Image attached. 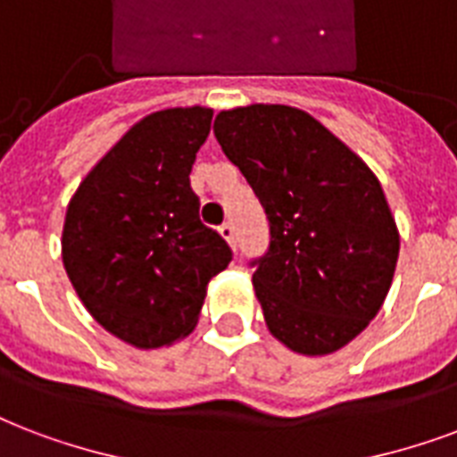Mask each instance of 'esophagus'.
Wrapping results in <instances>:
<instances>
[{
    "mask_svg": "<svg viewBox=\"0 0 457 457\" xmlns=\"http://www.w3.org/2000/svg\"><path fill=\"white\" fill-rule=\"evenodd\" d=\"M218 232H220V237L225 239V242L235 244V225H232V222H222Z\"/></svg>",
    "mask_w": 457,
    "mask_h": 457,
    "instance_id": "obj_1",
    "label": "esophagus"
}]
</instances>
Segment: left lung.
Listing matches in <instances>:
<instances>
[{
    "label": "left lung",
    "mask_w": 457,
    "mask_h": 457,
    "mask_svg": "<svg viewBox=\"0 0 457 457\" xmlns=\"http://www.w3.org/2000/svg\"><path fill=\"white\" fill-rule=\"evenodd\" d=\"M213 134L270 222L253 292L292 353H337L391 290L400 232L381 182L321 121L290 104L222 110Z\"/></svg>",
    "instance_id": "8db88e82"
}]
</instances>
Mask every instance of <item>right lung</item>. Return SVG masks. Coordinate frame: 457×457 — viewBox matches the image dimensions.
Instances as JSON below:
<instances>
[{
    "label": "right lung",
    "instance_id": "add662e5",
    "mask_svg": "<svg viewBox=\"0 0 457 457\" xmlns=\"http://www.w3.org/2000/svg\"><path fill=\"white\" fill-rule=\"evenodd\" d=\"M211 107H170L136 121L69 201L62 261L107 333L153 350L187 337L205 290L232 261L198 218L189 174L211 131Z\"/></svg>",
    "mask_w": 457,
    "mask_h": 457
}]
</instances>
